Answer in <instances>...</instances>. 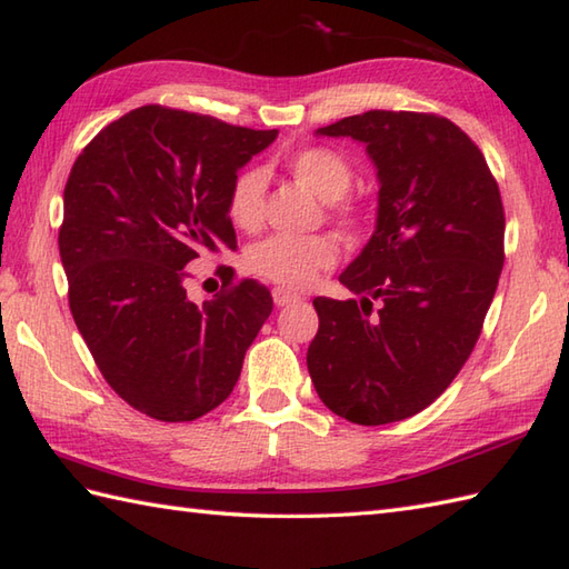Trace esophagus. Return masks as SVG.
I'll list each match as a JSON object with an SVG mask.
<instances>
[{"instance_id": "1", "label": "esophagus", "mask_w": 569, "mask_h": 569, "mask_svg": "<svg viewBox=\"0 0 569 569\" xmlns=\"http://www.w3.org/2000/svg\"><path fill=\"white\" fill-rule=\"evenodd\" d=\"M273 302L279 308H286V306H290V302H298L300 300V296H296V293H290V290H286V288H273Z\"/></svg>"}]
</instances>
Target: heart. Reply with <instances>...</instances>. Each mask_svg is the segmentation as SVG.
I'll list each match as a JSON object with an SVG mask.
<instances>
[{
	"mask_svg": "<svg viewBox=\"0 0 569 569\" xmlns=\"http://www.w3.org/2000/svg\"><path fill=\"white\" fill-rule=\"evenodd\" d=\"M290 174L296 177L320 201H339L351 187V169L347 160L335 150L306 148L293 152L286 160ZM263 174L259 169H247L232 181L228 213L237 228L252 230L261 220ZM341 218H351L349 210H341ZM337 259L335 242L329 237H290L273 234L249 249L247 263L254 273L271 279L286 288L308 286L317 271L332 267Z\"/></svg>",
	"mask_w": 569,
	"mask_h": 569,
	"instance_id": "obj_1",
	"label": "heart"
}]
</instances>
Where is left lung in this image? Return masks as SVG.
<instances>
[{"label":"left lung","mask_w":569,"mask_h":569,"mask_svg":"<svg viewBox=\"0 0 569 569\" xmlns=\"http://www.w3.org/2000/svg\"><path fill=\"white\" fill-rule=\"evenodd\" d=\"M315 136L363 144L378 208L339 276L353 298L312 300L308 371L335 415L390 425L439 398L475 349L505 267V208L478 144L448 118L366 111Z\"/></svg>","instance_id":"left-lung-1"}]
</instances>
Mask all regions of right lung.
<instances>
[{
	"label": "right lung",
	"mask_w": 569,
	"mask_h": 569,
	"mask_svg": "<svg viewBox=\"0 0 569 569\" xmlns=\"http://www.w3.org/2000/svg\"><path fill=\"white\" fill-rule=\"evenodd\" d=\"M276 136L142 106L77 157L58 237L70 310L106 382L142 415L191 421L228 400L273 310L252 279L198 306L183 267L237 247L232 181Z\"/></svg>",
	"instance_id": "add662e5"
}]
</instances>
